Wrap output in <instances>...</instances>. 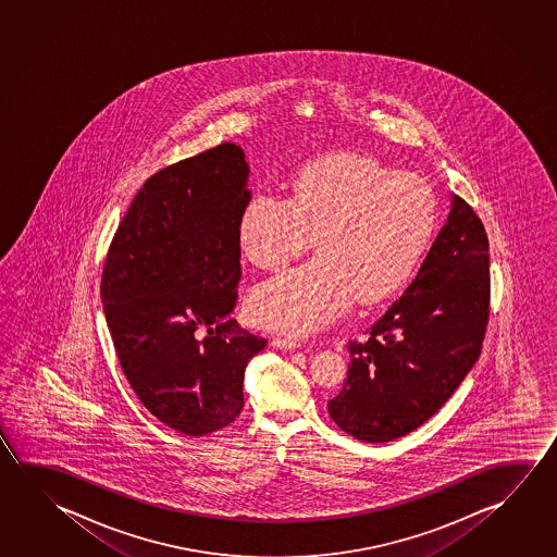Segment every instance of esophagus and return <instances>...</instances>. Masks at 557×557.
<instances>
[{
  "mask_svg": "<svg viewBox=\"0 0 557 557\" xmlns=\"http://www.w3.org/2000/svg\"><path fill=\"white\" fill-rule=\"evenodd\" d=\"M272 346H274L275 349H283V351H295V349L301 347V342H297V339H285V337H274V339H272Z\"/></svg>",
  "mask_w": 557,
  "mask_h": 557,
  "instance_id": "34e87169",
  "label": "esophagus"
}]
</instances>
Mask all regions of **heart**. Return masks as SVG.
I'll list each match as a JSON object with an SVG mask.
<instances>
[{"label": "heart", "mask_w": 557, "mask_h": 557, "mask_svg": "<svg viewBox=\"0 0 557 557\" xmlns=\"http://www.w3.org/2000/svg\"><path fill=\"white\" fill-rule=\"evenodd\" d=\"M437 223V200L423 178L371 157L334 153L305 164L292 200L258 191L238 218V243L252 264L280 270L248 299L255 324L309 336L342 319L354 302L376 305L416 274Z\"/></svg>", "instance_id": "1"}]
</instances>
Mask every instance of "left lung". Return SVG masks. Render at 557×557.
Segmentation results:
<instances>
[{
	"label": "left lung",
	"mask_w": 557,
	"mask_h": 557,
	"mask_svg": "<svg viewBox=\"0 0 557 557\" xmlns=\"http://www.w3.org/2000/svg\"><path fill=\"white\" fill-rule=\"evenodd\" d=\"M490 317V245L482 221L458 196L416 280L349 342L351 363L330 418L351 437L388 443L435 416L482 351Z\"/></svg>",
	"instance_id": "obj_1"
}]
</instances>
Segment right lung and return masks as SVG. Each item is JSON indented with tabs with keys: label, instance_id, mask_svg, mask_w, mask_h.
<instances>
[{
	"label": "right lung",
	"instance_id": "add662e5",
	"mask_svg": "<svg viewBox=\"0 0 557 557\" xmlns=\"http://www.w3.org/2000/svg\"><path fill=\"white\" fill-rule=\"evenodd\" d=\"M248 174L235 144L153 174L104 262L101 299L122 371L147 410L188 437L237 420L245 369L265 347L231 319Z\"/></svg>",
	"mask_w": 557,
	"mask_h": 557
}]
</instances>
